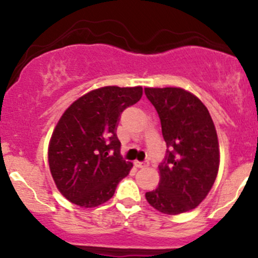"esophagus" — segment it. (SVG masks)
Wrapping results in <instances>:
<instances>
[{
    "instance_id": "34e87169",
    "label": "esophagus",
    "mask_w": 258,
    "mask_h": 258,
    "mask_svg": "<svg viewBox=\"0 0 258 258\" xmlns=\"http://www.w3.org/2000/svg\"><path fill=\"white\" fill-rule=\"evenodd\" d=\"M135 166L139 168H145V167H147L148 163L147 162H140V161H135Z\"/></svg>"
}]
</instances>
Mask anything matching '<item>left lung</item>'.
Masks as SVG:
<instances>
[{
	"label": "left lung",
	"instance_id": "obj_1",
	"mask_svg": "<svg viewBox=\"0 0 258 258\" xmlns=\"http://www.w3.org/2000/svg\"><path fill=\"white\" fill-rule=\"evenodd\" d=\"M145 93L171 148L158 166V187L146 192V200L165 215H179L199 206L215 183L220 167L217 132L207 107L194 93L179 87H146Z\"/></svg>",
	"mask_w": 258,
	"mask_h": 258
}]
</instances>
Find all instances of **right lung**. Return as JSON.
<instances>
[{
  "label": "right lung",
  "mask_w": 258,
  "mask_h": 258,
  "mask_svg": "<svg viewBox=\"0 0 258 258\" xmlns=\"http://www.w3.org/2000/svg\"><path fill=\"white\" fill-rule=\"evenodd\" d=\"M141 97V86H106L81 96L64 111L48 144L49 171L64 199L93 209L113 196L134 166L119 155L117 122Z\"/></svg>",
  "instance_id": "1"
}]
</instances>
